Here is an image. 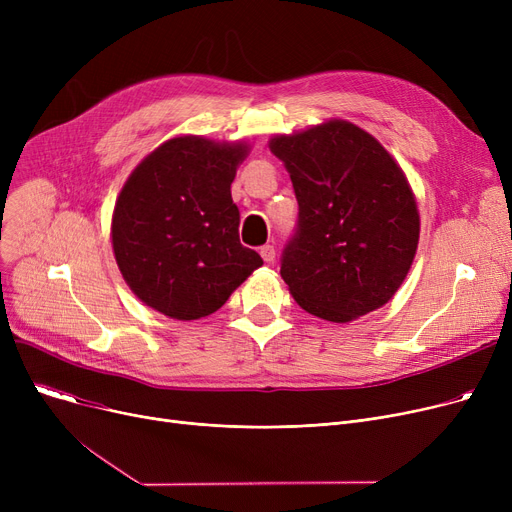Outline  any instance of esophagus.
I'll use <instances>...</instances> for the list:
<instances>
[{"mask_svg": "<svg viewBox=\"0 0 512 512\" xmlns=\"http://www.w3.org/2000/svg\"><path fill=\"white\" fill-rule=\"evenodd\" d=\"M259 253H261V257H263L265 263H272V261L276 259V249H274L272 245H263V247L259 249Z\"/></svg>", "mask_w": 512, "mask_h": 512, "instance_id": "obj_1", "label": "esophagus"}]
</instances>
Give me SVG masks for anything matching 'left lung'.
Masks as SVG:
<instances>
[{"mask_svg":"<svg viewBox=\"0 0 512 512\" xmlns=\"http://www.w3.org/2000/svg\"><path fill=\"white\" fill-rule=\"evenodd\" d=\"M299 201L280 274L307 313L346 324L386 305L419 245V209L396 159L369 132L328 120L276 134Z\"/></svg>","mask_w":512,"mask_h":512,"instance_id":"obj_1","label":"left lung"}]
</instances>
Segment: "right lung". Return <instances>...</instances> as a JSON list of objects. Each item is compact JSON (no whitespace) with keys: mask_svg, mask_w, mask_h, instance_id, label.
<instances>
[{"mask_svg":"<svg viewBox=\"0 0 512 512\" xmlns=\"http://www.w3.org/2000/svg\"><path fill=\"white\" fill-rule=\"evenodd\" d=\"M251 147L184 134L132 170L116 199L112 247L130 290L191 321L218 311L263 259L240 245L230 184Z\"/></svg>","mask_w":512,"mask_h":512,"instance_id":"1","label":"right lung"}]
</instances>
